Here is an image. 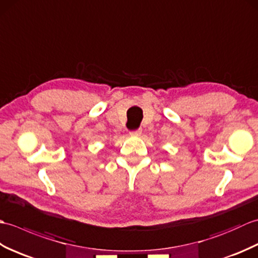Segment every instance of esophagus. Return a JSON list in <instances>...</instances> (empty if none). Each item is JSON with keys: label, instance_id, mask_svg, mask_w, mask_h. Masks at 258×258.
<instances>
[{"label": "esophagus", "instance_id": "esophagus-1", "mask_svg": "<svg viewBox=\"0 0 258 258\" xmlns=\"http://www.w3.org/2000/svg\"><path fill=\"white\" fill-rule=\"evenodd\" d=\"M141 133H142V130H141V128H138V130H135V131H131L130 135H131V136H140Z\"/></svg>", "mask_w": 258, "mask_h": 258}]
</instances>
